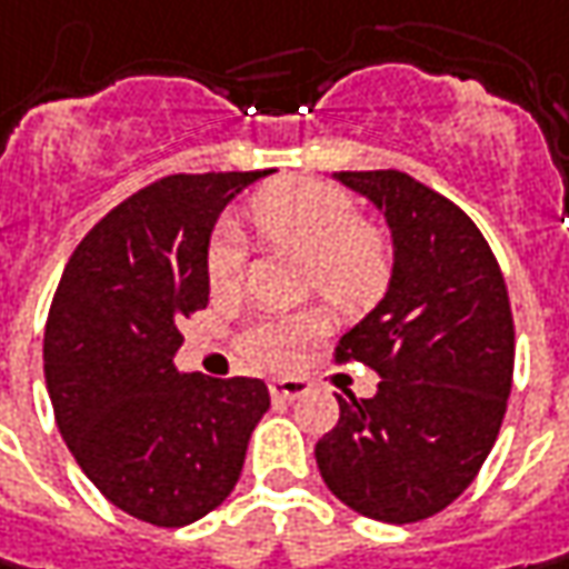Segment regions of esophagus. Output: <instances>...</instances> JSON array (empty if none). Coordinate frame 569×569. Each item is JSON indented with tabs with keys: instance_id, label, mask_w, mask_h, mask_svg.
I'll use <instances>...</instances> for the list:
<instances>
[{
	"instance_id": "34e87169",
	"label": "esophagus",
	"mask_w": 569,
	"mask_h": 569,
	"mask_svg": "<svg viewBox=\"0 0 569 569\" xmlns=\"http://www.w3.org/2000/svg\"><path fill=\"white\" fill-rule=\"evenodd\" d=\"M308 390H311V383L305 381V378H273L270 381V397L277 402L299 400Z\"/></svg>"
}]
</instances>
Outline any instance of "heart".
Listing matches in <instances>:
<instances>
[{
    "instance_id": "b5f03b06",
    "label": "heart",
    "mask_w": 569,
    "mask_h": 569,
    "mask_svg": "<svg viewBox=\"0 0 569 569\" xmlns=\"http://www.w3.org/2000/svg\"><path fill=\"white\" fill-rule=\"evenodd\" d=\"M248 217L267 242L308 261V283L340 311H362L383 296L393 273L390 246L362 223L356 201L333 186L286 179L261 188ZM246 251L232 229H220L207 248V283L213 296H232L242 283ZM323 333L321 315H264L239 333L242 359L258 368H283L296 349Z\"/></svg>"
}]
</instances>
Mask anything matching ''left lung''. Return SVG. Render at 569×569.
Returning a JSON list of instances; mask_svg holds the SVG:
<instances>
[{
    "instance_id": "left-lung-1",
    "label": "left lung",
    "mask_w": 569,
    "mask_h": 569,
    "mask_svg": "<svg viewBox=\"0 0 569 569\" xmlns=\"http://www.w3.org/2000/svg\"><path fill=\"white\" fill-rule=\"evenodd\" d=\"M383 213L393 277L378 308L333 349L381 383L337 397L340 421L318 447L327 488L356 513L419 522L479 476L513 383V315L498 258L460 207L400 169L337 172Z\"/></svg>"
}]
</instances>
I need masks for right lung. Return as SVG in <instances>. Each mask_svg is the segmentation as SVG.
Wrapping results in <instances>:
<instances>
[{
    "label": "right lung",
    "mask_w": 569,
    "mask_h": 569,
    "mask_svg": "<svg viewBox=\"0 0 569 569\" xmlns=\"http://www.w3.org/2000/svg\"><path fill=\"white\" fill-rule=\"evenodd\" d=\"M264 172L167 176L109 210L52 296L43 375L71 457L150 526L217 510L270 409L258 378L179 375V321L207 308V246L223 207Z\"/></svg>",
    "instance_id": "obj_1"
}]
</instances>
